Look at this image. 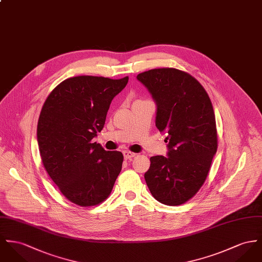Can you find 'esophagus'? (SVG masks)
Returning a JSON list of instances; mask_svg holds the SVG:
<instances>
[{"label": "esophagus", "mask_w": 262, "mask_h": 262, "mask_svg": "<svg viewBox=\"0 0 262 262\" xmlns=\"http://www.w3.org/2000/svg\"><path fill=\"white\" fill-rule=\"evenodd\" d=\"M136 156H137V154L132 152V151H129V150H124V151H123V157H124L125 160H130V159L135 158Z\"/></svg>", "instance_id": "obj_1"}]
</instances>
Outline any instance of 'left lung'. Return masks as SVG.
Listing matches in <instances>:
<instances>
[{
	"instance_id": "obj_1",
	"label": "left lung",
	"mask_w": 262,
	"mask_h": 262,
	"mask_svg": "<svg viewBox=\"0 0 262 262\" xmlns=\"http://www.w3.org/2000/svg\"><path fill=\"white\" fill-rule=\"evenodd\" d=\"M152 95L156 125L167 135V157L150 158L144 180L152 196L166 205L192 199L207 178L217 150V130L211 101L195 78L174 68L138 75Z\"/></svg>"
}]
</instances>
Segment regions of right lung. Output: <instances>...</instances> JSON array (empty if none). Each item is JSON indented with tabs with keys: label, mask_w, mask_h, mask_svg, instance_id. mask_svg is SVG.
I'll use <instances>...</instances> for the list:
<instances>
[{
	"label": "right lung",
	"mask_w": 262,
	"mask_h": 262,
	"mask_svg": "<svg viewBox=\"0 0 262 262\" xmlns=\"http://www.w3.org/2000/svg\"><path fill=\"white\" fill-rule=\"evenodd\" d=\"M127 81L128 77L70 78L43 102L37 128L41 162L62 195L77 205L104 202L121 172V151H106L92 140L102 129L111 102Z\"/></svg>",
	"instance_id": "add662e5"
}]
</instances>
